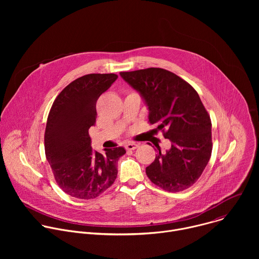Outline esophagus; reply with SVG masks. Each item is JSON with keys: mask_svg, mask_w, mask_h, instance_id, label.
I'll return each mask as SVG.
<instances>
[{"mask_svg": "<svg viewBox=\"0 0 259 259\" xmlns=\"http://www.w3.org/2000/svg\"><path fill=\"white\" fill-rule=\"evenodd\" d=\"M137 147H138V144L135 143V142H128L125 145V149L127 151H134L135 149H137Z\"/></svg>", "mask_w": 259, "mask_h": 259, "instance_id": "34e87169", "label": "esophagus"}]
</instances>
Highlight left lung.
I'll use <instances>...</instances> for the list:
<instances>
[{"instance_id":"left-lung-1","label":"left lung","mask_w":259,"mask_h":259,"mask_svg":"<svg viewBox=\"0 0 259 259\" xmlns=\"http://www.w3.org/2000/svg\"><path fill=\"white\" fill-rule=\"evenodd\" d=\"M120 75L149 106L150 124H157L171 142L165 153L158 144L155 161L145 169L147 177L167 192L189 189L202 175L212 153L211 120L199 94L164 68L122 71Z\"/></svg>"}]
</instances>
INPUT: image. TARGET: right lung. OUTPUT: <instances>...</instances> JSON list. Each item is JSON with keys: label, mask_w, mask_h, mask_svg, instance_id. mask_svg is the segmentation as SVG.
Returning a JSON list of instances; mask_svg holds the SVG:
<instances>
[{"label": "right lung", "mask_w": 259, "mask_h": 259, "mask_svg": "<svg viewBox=\"0 0 259 259\" xmlns=\"http://www.w3.org/2000/svg\"><path fill=\"white\" fill-rule=\"evenodd\" d=\"M118 79L116 73H89L68 84L55 98L45 130V154L58 187L82 200L98 197L115 182L124 147L93 152L89 128L96 101Z\"/></svg>", "instance_id": "right-lung-1"}]
</instances>
